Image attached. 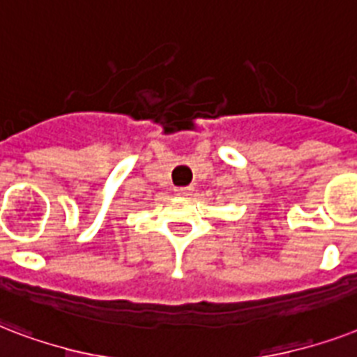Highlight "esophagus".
I'll return each instance as SVG.
<instances>
[{
	"mask_svg": "<svg viewBox=\"0 0 357 357\" xmlns=\"http://www.w3.org/2000/svg\"><path fill=\"white\" fill-rule=\"evenodd\" d=\"M175 192H176V193H178V195H192V192H193V186H184V188H176Z\"/></svg>",
	"mask_w": 357,
	"mask_h": 357,
	"instance_id": "1",
	"label": "esophagus"
}]
</instances>
